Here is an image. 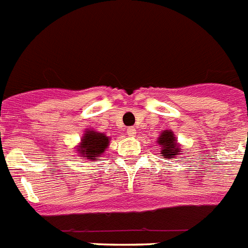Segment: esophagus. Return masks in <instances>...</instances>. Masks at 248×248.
I'll return each mask as SVG.
<instances>
[{"label": "esophagus", "mask_w": 248, "mask_h": 248, "mask_svg": "<svg viewBox=\"0 0 248 248\" xmlns=\"http://www.w3.org/2000/svg\"><path fill=\"white\" fill-rule=\"evenodd\" d=\"M126 133H128V136H129V137H136L137 130H136V128H128V130H126Z\"/></svg>", "instance_id": "obj_1"}]
</instances>
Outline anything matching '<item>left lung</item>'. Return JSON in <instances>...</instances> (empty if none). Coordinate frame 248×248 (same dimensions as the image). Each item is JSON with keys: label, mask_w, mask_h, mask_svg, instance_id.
<instances>
[{"label": "left lung", "mask_w": 248, "mask_h": 248, "mask_svg": "<svg viewBox=\"0 0 248 248\" xmlns=\"http://www.w3.org/2000/svg\"><path fill=\"white\" fill-rule=\"evenodd\" d=\"M157 143L161 147V155L165 158H179L183 152L172 130H163L157 138Z\"/></svg>", "instance_id": "1"}]
</instances>
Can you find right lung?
<instances>
[{
    "label": "right lung",
    "instance_id": "1",
    "mask_svg": "<svg viewBox=\"0 0 248 248\" xmlns=\"http://www.w3.org/2000/svg\"><path fill=\"white\" fill-rule=\"evenodd\" d=\"M109 143L110 138L106 137V134L93 130V129H86L81 138V142L78 146H76L77 155L90 161H93L97 157L102 156V153L109 147Z\"/></svg>",
    "mask_w": 248,
    "mask_h": 248
}]
</instances>
